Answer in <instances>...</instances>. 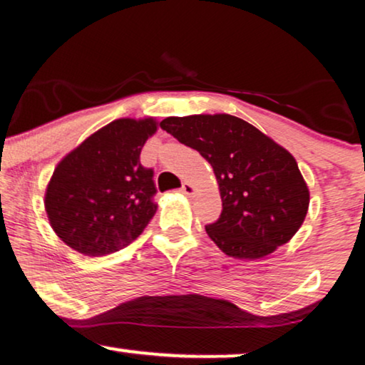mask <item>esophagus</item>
Instances as JSON below:
<instances>
[{
	"instance_id": "esophagus-1",
	"label": "esophagus",
	"mask_w": 365,
	"mask_h": 365,
	"mask_svg": "<svg viewBox=\"0 0 365 365\" xmlns=\"http://www.w3.org/2000/svg\"><path fill=\"white\" fill-rule=\"evenodd\" d=\"M180 192L185 195V197H193L195 195V192H197V190H195V187L192 183H188V182H185L183 185H182V188H180Z\"/></svg>"
}]
</instances>
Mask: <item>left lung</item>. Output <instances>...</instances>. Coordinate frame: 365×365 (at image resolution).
<instances>
[{"label": "left lung", "instance_id": "left-lung-1", "mask_svg": "<svg viewBox=\"0 0 365 365\" xmlns=\"http://www.w3.org/2000/svg\"><path fill=\"white\" fill-rule=\"evenodd\" d=\"M160 125L213 168L223 212L205 230L225 255L264 258L301 228L309 188L296 158L273 138L230 114L167 117Z\"/></svg>", "mask_w": 365, "mask_h": 365}]
</instances>
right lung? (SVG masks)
<instances>
[{
  "label": "right lung",
  "mask_w": 365,
  "mask_h": 365,
  "mask_svg": "<svg viewBox=\"0 0 365 365\" xmlns=\"http://www.w3.org/2000/svg\"><path fill=\"white\" fill-rule=\"evenodd\" d=\"M158 129L155 117L112 120L61 158L46 187L54 233L86 256L129 246L157 212L153 172L140 150Z\"/></svg>",
  "instance_id": "obj_1"
}]
</instances>
